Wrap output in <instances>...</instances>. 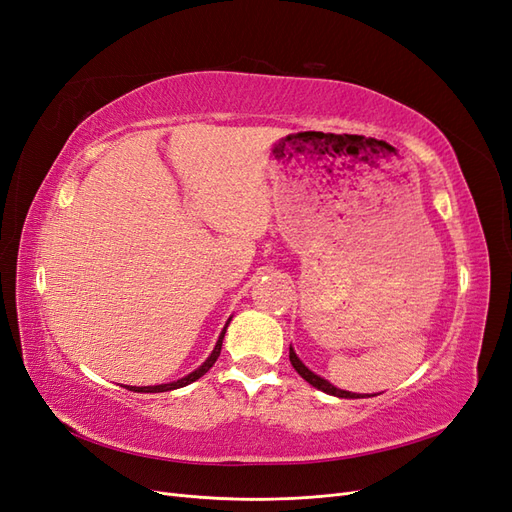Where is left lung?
<instances>
[{
  "label": "left lung",
  "instance_id": "left-lung-1",
  "mask_svg": "<svg viewBox=\"0 0 512 512\" xmlns=\"http://www.w3.org/2000/svg\"><path fill=\"white\" fill-rule=\"evenodd\" d=\"M290 363H292L294 369H297V374H299L305 382H309V384L314 386V389H318V391H322V393L333 395V397H342V399H361V397H365V395H361V393H350V391L337 389V386H333L329 380H324V378H320L318 374H314L312 369L305 367V363L299 359L297 352H294L292 346H290Z\"/></svg>",
  "mask_w": 512,
  "mask_h": 512
}]
</instances>
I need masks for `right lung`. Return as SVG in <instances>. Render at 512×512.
Instances as JSON below:
<instances>
[{
    "label": "right lung",
    "mask_w": 512,
    "mask_h": 512,
    "mask_svg": "<svg viewBox=\"0 0 512 512\" xmlns=\"http://www.w3.org/2000/svg\"><path fill=\"white\" fill-rule=\"evenodd\" d=\"M228 322H230V318H228ZM228 322L224 324V329H222V333H220V337H218V344H215V348H213V352L207 356V361L200 365V367H196L192 374H188L185 378H181V380H175V382H168V384H156V386H130V391H134V393H164V391H175V389H181V386H188V384H192V382H196L198 378H203L207 371L213 367V363L218 361V356H220V352H222V339H224V333H226V329H228Z\"/></svg>",
    "instance_id": "obj_1"
}]
</instances>
